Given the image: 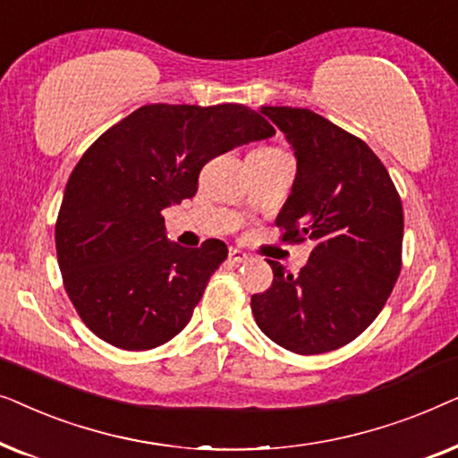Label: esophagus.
Returning a JSON list of instances; mask_svg holds the SVG:
<instances>
[{"label": "esophagus", "instance_id": "34e87169", "mask_svg": "<svg viewBox=\"0 0 458 458\" xmlns=\"http://www.w3.org/2000/svg\"><path fill=\"white\" fill-rule=\"evenodd\" d=\"M248 260V254H243L242 250L237 248H231L229 250V262H233V265H242V262Z\"/></svg>", "mask_w": 458, "mask_h": 458}]
</instances>
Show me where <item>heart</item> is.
<instances>
[{
    "label": "heart",
    "mask_w": 458,
    "mask_h": 458,
    "mask_svg": "<svg viewBox=\"0 0 458 458\" xmlns=\"http://www.w3.org/2000/svg\"><path fill=\"white\" fill-rule=\"evenodd\" d=\"M259 152H268V154H284L281 149H275V148H260Z\"/></svg>",
    "instance_id": "b5f03b06"
}]
</instances>
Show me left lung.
Here are the masks:
<instances>
[{"label":"left lung","mask_w":458,"mask_h":458,"mask_svg":"<svg viewBox=\"0 0 458 458\" xmlns=\"http://www.w3.org/2000/svg\"><path fill=\"white\" fill-rule=\"evenodd\" d=\"M298 160L277 215L281 242H315L298 275L268 260L273 284L254 293L262 334L296 354L356 340L384 309L403 268L404 215L390 173L359 137L317 112L262 106Z\"/></svg>","instance_id":"1"}]
</instances>
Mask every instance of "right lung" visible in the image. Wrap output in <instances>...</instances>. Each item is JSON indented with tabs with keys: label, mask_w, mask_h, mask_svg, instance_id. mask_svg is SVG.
<instances>
[{
	"label": "right lung",
	"mask_w": 458,
	"mask_h": 458,
	"mask_svg": "<svg viewBox=\"0 0 458 458\" xmlns=\"http://www.w3.org/2000/svg\"><path fill=\"white\" fill-rule=\"evenodd\" d=\"M271 135L242 104H148L87 148L62 198L55 254L74 310L99 340L149 350L190 323L227 246L168 242L162 210L196 196L215 156Z\"/></svg>",
	"instance_id": "add662e5"
}]
</instances>
